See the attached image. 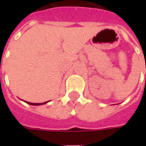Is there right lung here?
Segmentation results:
<instances>
[{
  "label": "right lung",
  "mask_w": 146,
  "mask_h": 146,
  "mask_svg": "<svg viewBox=\"0 0 146 146\" xmlns=\"http://www.w3.org/2000/svg\"><path fill=\"white\" fill-rule=\"evenodd\" d=\"M47 102H43V103H31V102H27V104L33 105V106H40V105L45 104V103H47Z\"/></svg>",
  "instance_id": "obj_1"
}]
</instances>
